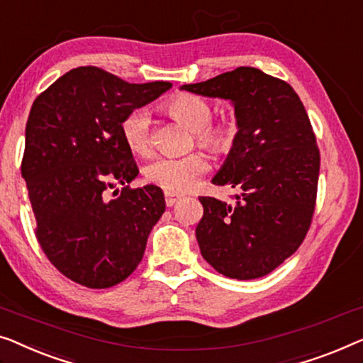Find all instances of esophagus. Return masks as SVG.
Masks as SVG:
<instances>
[{
	"instance_id": "34e87169",
	"label": "esophagus",
	"mask_w": 363,
	"mask_h": 363,
	"mask_svg": "<svg viewBox=\"0 0 363 363\" xmlns=\"http://www.w3.org/2000/svg\"><path fill=\"white\" fill-rule=\"evenodd\" d=\"M180 199H182V194H175V193L165 191V204L169 208H172L173 204H177L178 201H180Z\"/></svg>"
}]
</instances>
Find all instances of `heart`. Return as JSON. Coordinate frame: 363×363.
<instances>
[{"mask_svg":"<svg viewBox=\"0 0 363 363\" xmlns=\"http://www.w3.org/2000/svg\"><path fill=\"white\" fill-rule=\"evenodd\" d=\"M170 116L194 130L196 140L213 152H228L235 140L238 129L230 121L211 123L213 109L206 99L196 94H178L167 104ZM121 133L129 149L139 155H149L154 149L150 113L145 108L130 111L121 124ZM209 169L203 152L182 157H159L145 167L144 175L152 185L169 193H183L194 186L198 178Z\"/></svg>","mask_w":363,"mask_h":363,"instance_id":"1","label":"heart"}]
</instances>
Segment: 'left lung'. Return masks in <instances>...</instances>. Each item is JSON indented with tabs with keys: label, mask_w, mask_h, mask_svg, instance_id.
<instances>
[{
	"label": "left lung",
	"mask_w": 363,
	"mask_h": 363,
	"mask_svg": "<svg viewBox=\"0 0 363 363\" xmlns=\"http://www.w3.org/2000/svg\"><path fill=\"white\" fill-rule=\"evenodd\" d=\"M182 90L229 99L239 129L213 178L239 191L235 204L199 196L203 259L238 280L269 275L301 245L316 206L319 149L306 109L286 82L254 67Z\"/></svg>",
	"instance_id": "obj_1"
}]
</instances>
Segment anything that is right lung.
I'll return each mask as SVG.
<instances>
[{"instance_id": "obj_1", "label": "right lung", "mask_w": 363, "mask_h": 363, "mask_svg": "<svg viewBox=\"0 0 363 363\" xmlns=\"http://www.w3.org/2000/svg\"><path fill=\"white\" fill-rule=\"evenodd\" d=\"M170 88L169 82L138 85L98 67H78L35 98L21 173L38 223L35 238L72 281L114 286L143 260L165 199L155 185L129 188L139 169L121 124ZM114 182L123 190L108 199Z\"/></svg>"}]
</instances>
